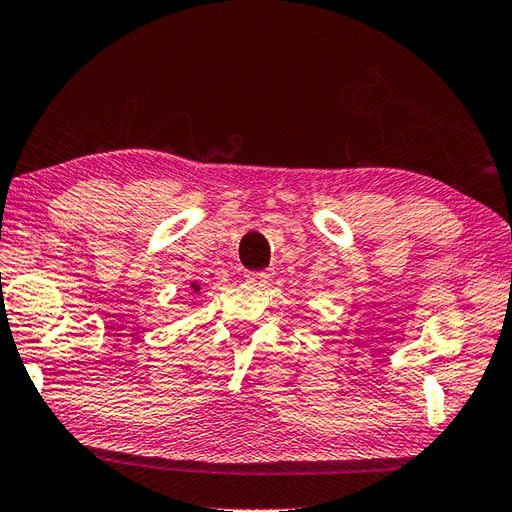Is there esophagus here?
Returning <instances> with one entry per match:
<instances>
[{
    "mask_svg": "<svg viewBox=\"0 0 512 512\" xmlns=\"http://www.w3.org/2000/svg\"><path fill=\"white\" fill-rule=\"evenodd\" d=\"M269 276H271L269 271H249V274H245V280L249 282V285L260 287V285H265Z\"/></svg>",
    "mask_w": 512,
    "mask_h": 512,
    "instance_id": "34e87169",
    "label": "esophagus"
}]
</instances>
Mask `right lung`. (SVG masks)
<instances>
[{
	"label": "right lung",
	"mask_w": 512,
	"mask_h": 512,
	"mask_svg": "<svg viewBox=\"0 0 512 512\" xmlns=\"http://www.w3.org/2000/svg\"><path fill=\"white\" fill-rule=\"evenodd\" d=\"M192 289H195V291H199V287H197V285H192Z\"/></svg>",
	"instance_id": "right-lung-1"
}]
</instances>
